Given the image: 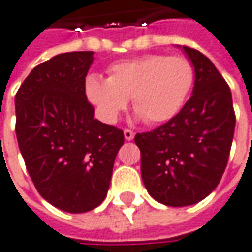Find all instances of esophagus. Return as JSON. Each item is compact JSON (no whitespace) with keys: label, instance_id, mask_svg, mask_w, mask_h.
I'll list each match as a JSON object with an SVG mask.
<instances>
[{"label":"esophagus","instance_id":"esophagus-1","mask_svg":"<svg viewBox=\"0 0 252 252\" xmlns=\"http://www.w3.org/2000/svg\"><path fill=\"white\" fill-rule=\"evenodd\" d=\"M135 134L131 131V129H124V138H126V141H132L134 139Z\"/></svg>","mask_w":252,"mask_h":252}]
</instances>
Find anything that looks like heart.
<instances>
[{"mask_svg":"<svg viewBox=\"0 0 252 252\" xmlns=\"http://www.w3.org/2000/svg\"><path fill=\"white\" fill-rule=\"evenodd\" d=\"M194 78V65L186 57L145 54L113 64L109 79L91 76L86 81V96L107 124L117 121L129 97L138 120L160 124L183 109Z\"/></svg>","mask_w":252,"mask_h":252,"instance_id":"heart-1","label":"heart"}]
</instances>
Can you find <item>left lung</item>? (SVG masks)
Instances as JSON below:
<instances>
[{
  "instance_id": "obj_1",
  "label": "left lung",
  "mask_w": 252,
  "mask_h": 252,
  "mask_svg": "<svg viewBox=\"0 0 252 252\" xmlns=\"http://www.w3.org/2000/svg\"><path fill=\"white\" fill-rule=\"evenodd\" d=\"M181 48L195 71L192 96L169 123L135 135L145 188L167 206L194 205L218 187L236 126L231 92L220 72L198 50Z\"/></svg>"
}]
</instances>
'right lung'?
Masks as SVG:
<instances>
[{"label":"right lung","mask_w":252,"mask_h":252,"mask_svg":"<svg viewBox=\"0 0 252 252\" xmlns=\"http://www.w3.org/2000/svg\"><path fill=\"white\" fill-rule=\"evenodd\" d=\"M93 51H72L32 69L15 96L16 138L33 184L47 202L89 212L107 195L124 134L94 118L85 78Z\"/></svg>","instance_id":"1"}]
</instances>
